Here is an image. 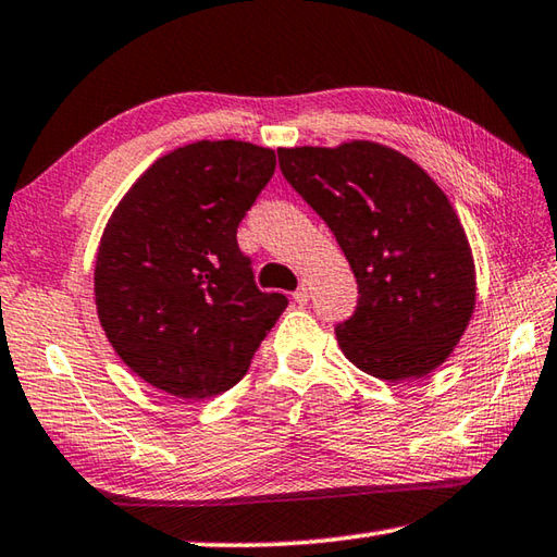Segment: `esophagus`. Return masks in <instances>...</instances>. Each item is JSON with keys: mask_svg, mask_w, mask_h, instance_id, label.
<instances>
[{"mask_svg": "<svg viewBox=\"0 0 557 557\" xmlns=\"http://www.w3.org/2000/svg\"><path fill=\"white\" fill-rule=\"evenodd\" d=\"M292 299H295L297 305H307V301H309V289H307L305 285H301V287L295 292V295H292Z\"/></svg>", "mask_w": 557, "mask_h": 557, "instance_id": "34e87169", "label": "esophagus"}]
</instances>
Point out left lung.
I'll return each instance as SVG.
<instances>
[{"instance_id": "obj_1", "label": "left lung", "mask_w": 557, "mask_h": 557, "mask_svg": "<svg viewBox=\"0 0 557 557\" xmlns=\"http://www.w3.org/2000/svg\"><path fill=\"white\" fill-rule=\"evenodd\" d=\"M292 188L336 235L358 282L336 342L356 369L398 383L445 363L474 312V258L428 172L366 139L277 149Z\"/></svg>"}]
</instances>
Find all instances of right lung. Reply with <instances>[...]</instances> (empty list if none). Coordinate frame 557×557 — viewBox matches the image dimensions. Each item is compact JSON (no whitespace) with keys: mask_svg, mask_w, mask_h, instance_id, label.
<instances>
[{"mask_svg":"<svg viewBox=\"0 0 557 557\" xmlns=\"http://www.w3.org/2000/svg\"><path fill=\"white\" fill-rule=\"evenodd\" d=\"M238 139L178 147L132 184L102 231L96 307L139 379L186 400L233 388L287 297L260 292L238 225L275 174Z\"/></svg>","mask_w":557,"mask_h":557,"instance_id":"add662e5","label":"right lung"}]
</instances>
